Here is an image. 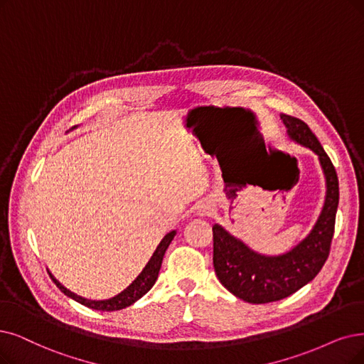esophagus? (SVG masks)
Instances as JSON below:
<instances>
[{
    "label": "esophagus",
    "mask_w": 364,
    "mask_h": 364,
    "mask_svg": "<svg viewBox=\"0 0 364 364\" xmlns=\"http://www.w3.org/2000/svg\"><path fill=\"white\" fill-rule=\"evenodd\" d=\"M213 213V203L209 201V200H205L201 201L200 205L197 206V210H196V215L198 218H208Z\"/></svg>",
    "instance_id": "obj_1"
}]
</instances>
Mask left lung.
<instances>
[{"instance_id": "left-lung-1", "label": "left lung", "mask_w": 364, "mask_h": 364, "mask_svg": "<svg viewBox=\"0 0 364 364\" xmlns=\"http://www.w3.org/2000/svg\"><path fill=\"white\" fill-rule=\"evenodd\" d=\"M281 121L289 140L318 156L326 179V197L309 235L279 255L259 254L223 225H213V267L218 279L231 294L254 304L282 300L315 278L330 252L339 205L338 174L321 143L303 121L288 114H281Z\"/></svg>"}]
</instances>
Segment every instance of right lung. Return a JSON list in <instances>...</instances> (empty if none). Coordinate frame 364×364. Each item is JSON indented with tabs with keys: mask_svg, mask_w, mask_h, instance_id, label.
Here are the masks:
<instances>
[{
	"mask_svg": "<svg viewBox=\"0 0 364 364\" xmlns=\"http://www.w3.org/2000/svg\"><path fill=\"white\" fill-rule=\"evenodd\" d=\"M174 236H176V230L167 232V235L163 237V240L158 243L156 250L154 251V254L149 258L146 266H144L143 270L139 273L137 278L132 284H129L125 289H122L119 294H116V296H113L110 299H105V300L85 299L82 296H77V294H75L73 291H70V289L65 288L60 281H58L50 272H49V274H50L52 281L56 284V287L60 288L67 297L76 300L77 303L83 304V306L95 309V311H106V312L119 311V309L132 306L133 303H136L139 299H141L154 287V284H155V281L158 278L159 269H161L164 254H166L168 245L171 243Z\"/></svg>",
	"mask_w": 364,
	"mask_h": 364,
	"instance_id": "add662e5",
	"label": "right lung"
}]
</instances>
